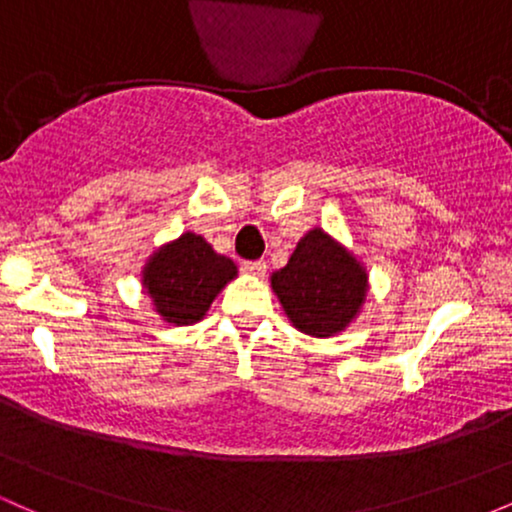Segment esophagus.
I'll list each match as a JSON object with an SVG mask.
<instances>
[{
    "instance_id": "1",
    "label": "esophagus",
    "mask_w": 512,
    "mask_h": 512,
    "mask_svg": "<svg viewBox=\"0 0 512 512\" xmlns=\"http://www.w3.org/2000/svg\"><path fill=\"white\" fill-rule=\"evenodd\" d=\"M243 269L245 274H250V276H264L267 274V262L264 260H255V262H243Z\"/></svg>"
}]
</instances>
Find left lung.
Wrapping results in <instances>:
<instances>
[{
	"label": "left lung",
	"instance_id": "left-lung-1",
	"mask_svg": "<svg viewBox=\"0 0 512 512\" xmlns=\"http://www.w3.org/2000/svg\"><path fill=\"white\" fill-rule=\"evenodd\" d=\"M269 281L291 325L317 339L344 332L368 296L366 267L317 226L298 240L286 267L276 269Z\"/></svg>",
	"mask_w": 512,
	"mask_h": 512
}]
</instances>
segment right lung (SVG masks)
Returning <instances> with one entry per match:
<instances>
[{"instance_id": "right-lung-1", "label": "right lung", "mask_w": 512, "mask_h": 512, "mask_svg": "<svg viewBox=\"0 0 512 512\" xmlns=\"http://www.w3.org/2000/svg\"><path fill=\"white\" fill-rule=\"evenodd\" d=\"M236 276V262L219 255L204 236L187 231L154 250L142 269V286L163 322L185 327L204 320L214 298Z\"/></svg>"}]
</instances>
